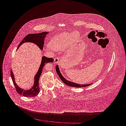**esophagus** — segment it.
Instances as JSON below:
<instances>
[{
	"mask_svg": "<svg viewBox=\"0 0 126 126\" xmlns=\"http://www.w3.org/2000/svg\"><path fill=\"white\" fill-rule=\"evenodd\" d=\"M59 60H60V59L58 57H56L54 59V62L55 63H59Z\"/></svg>",
	"mask_w": 126,
	"mask_h": 126,
	"instance_id": "34e87169",
	"label": "esophagus"
}]
</instances>
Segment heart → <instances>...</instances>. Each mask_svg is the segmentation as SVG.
Segmentation results:
<instances>
[{"instance_id": "obj_1", "label": "heart", "mask_w": 126, "mask_h": 126, "mask_svg": "<svg viewBox=\"0 0 126 126\" xmlns=\"http://www.w3.org/2000/svg\"><path fill=\"white\" fill-rule=\"evenodd\" d=\"M77 33L73 32L70 33H62L53 37L49 42V46L46 48L47 51L61 50L67 46L70 45L77 41L78 36Z\"/></svg>"}]
</instances>
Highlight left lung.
I'll list each match as a JSON object with an SVG mask.
<instances>
[{
    "instance_id": "left-lung-1",
    "label": "left lung",
    "mask_w": 126,
    "mask_h": 126,
    "mask_svg": "<svg viewBox=\"0 0 126 126\" xmlns=\"http://www.w3.org/2000/svg\"><path fill=\"white\" fill-rule=\"evenodd\" d=\"M56 72L57 73L59 77H60V79L62 80V81L64 84H66L68 85V86H71V87H75L78 88V87H86L87 86H89L91 84H77V83H74V82H70L69 81H68L66 79V78H64L63 77V76L62 75V74H61L60 70V69H59V67L58 65H57V66H56Z\"/></svg>"
}]
</instances>
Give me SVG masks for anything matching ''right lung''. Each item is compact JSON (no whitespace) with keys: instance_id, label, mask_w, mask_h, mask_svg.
<instances>
[{"instance_id":"obj_1","label":"right lung","mask_w":126,"mask_h":126,"mask_svg":"<svg viewBox=\"0 0 126 126\" xmlns=\"http://www.w3.org/2000/svg\"><path fill=\"white\" fill-rule=\"evenodd\" d=\"M48 33V32H42L39 33H35V34H29L27 36H25L22 40V41L20 42L18 46V48L23 43L25 42H32L36 44V45L40 48L41 50H42L44 43V39L46 37L47 34ZM54 60L52 58H48L46 57L45 56H43L42 59V62L38 71L36 73L35 77H34V84L33 86L29 90H24L20 87H19L18 85L16 83L15 77L14 74L12 72V70H11V77L12 78L13 83L14 86L16 87V91L17 92L18 94L23 96L25 97H35L38 94L40 93V87L39 84V81L40 79V78L41 75H42V70L43 69V67L47 64V63L49 62H53Z\"/></svg>"}]
</instances>
